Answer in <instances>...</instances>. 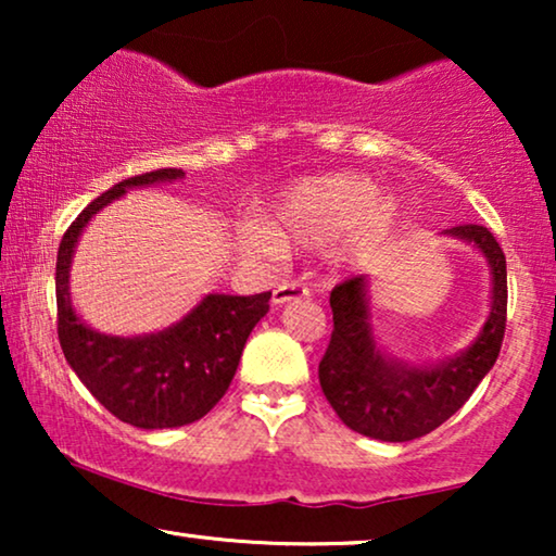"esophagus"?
<instances>
[{
    "label": "esophagus",
    "mask_w": 556,
    "mask_h": 556,
    "mask_svg": "<svg viewBox=\"0 0 556 556\" xmlns=\"http://www.w3.org/2000/svg\"><path fill=\"white\" fill-rule=\"evenodd\" d=\"M308 295V288L301 286V283H280L273 288V299L270 303L273 306H283L288 301H299V299H306Z\"/></svg>",
    "instance_id": "obj_1"
}]
</instances>
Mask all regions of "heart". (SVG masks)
Instances as JSON below:
<instances>
[{
    "mask_svg": "<svg viewBox=\"0 0 556 556\" xmlns=\"http://www.w3.org/2000/svg\"><path fill=\"white\" fill-rule=\"evenodd\" d=\"M400 225V204L379 194L364 174L333 172L299 179L276 197L268 223L245 227V245L253 253L278 261L288 242L301 248H331L344 265H362L390 245Z\"/></svg>",
    "mask_w": 556,
    "mask_h": 556,
    "instance_id": "1",
    "label": "heart"
}]
</instances>
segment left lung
<instances>
[{
  "instance_id": "obj_1",
  "label": "left lung",
  "mask_w": 556,
  "mask_h": 556,
  "mask_svg": "<svg viewBox=\"0 0 556 556\" xmlns=\"http://www.w3.org/2000/svg\"><path fill=\"white\" fill-rule=\"evenodd\" d=\"M440 235L473 245L491 273L489 316L463 352L432 364L397 359L375 333L369 278H349L331 291L333 331L318 379L341 422L359 435L384 443L428 435L466 405L498 359L506 329L504 250L481 225H458Z\"/></svg>"
}]
</instances>
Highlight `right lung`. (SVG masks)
Instances as JSON below:
<instances>
[{
  "label": "right lung",
  "mask_w": 556,
  "mask_h": 556,
  "mask_svg": "<svg viewBox=\"0 0 556 556\" xmlns=\"http://www.w3.org/2000/svg\"><path fill=\"white\" fill-rule=\"evenodd\" d=\"M179 179L181 169H156L118 181L75 217L58 250V339L65 359L111 415L143 430L181 428L207 415L230 387L250 331L270 308V293H207L177 324L136 337L98 331L73 308L71 265L90 219L128 189Z\"/></svg>",
  "instance_id": "right-lung-1"
}]
</instances>
